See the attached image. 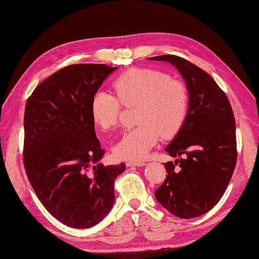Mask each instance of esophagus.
I'll return each instance as SVG.
<instances>
[{
	"instance_id": "34e87169",
	"label": "esophagus",
	"mask_w": 259,
	"mask_h": 259,
	"mask_svg": "<svg viewBox=\"0 0 259 259\" xmlns=\"http://www.w3.org/2000/svg\"><path fill=\"white\" fill-rule=\"evenodd\" d=\"M146 162L144 160H128L126 161V166H145Z\"/></svg>"
}]
</instances>
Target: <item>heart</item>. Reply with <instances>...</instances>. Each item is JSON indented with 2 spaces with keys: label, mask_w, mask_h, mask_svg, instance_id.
<instances>
[{
  "label": "heart",
  "mask_w": 259,
  "mask_h": 259,
  "mask_svg": "<svg viewBox=\"0 0 259 259\" xmlns=\"http://www.w3.org/2000/svg\"><path fill=\"white\" fill-rule=\"evenodd\" d=\"M112 87L117 96L98 91L91 99V115L98 128L104 131L115 128L122 104H138L136 122L139 124L121 137L114 147L118 157L144 158L160 136L171 138L184 125L189 109V90L184 81L161 70L134 68L118 75Z\"/></svg>",
  "instance_id": "1"
}]
</instances>
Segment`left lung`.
<instances>
[{
  "label": "left lung",
  "mask_w": 259,
  "mask_h": 259,
  "mask_svg": "<svg viewBox=\"0 0 259 259\" xmlns=\"http://www.w3.org/2000/svg\"><path fill=\"white\" fill-rule=\"evenodd\" d=\"M149 59L176 65L189 90L185 123L166 148L177 160L164 164L168 175L155 195L175 216H201L222 199L236 167L233 108L211 76L188 60L172 54Z\"/></svg>",
  "instance_id": "obj_1"
}]
</instances>
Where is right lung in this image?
Instances as JSON below:
<instances>
[{
	"label": "right lung",
	"mask_w": 259,
	"mask_h": 259,
	"mask_svg": "<svg viewBox=\"0 0 259 259\" xmlns=\"http://www.w3.org/2000/svg\"><path fill=\"white\" fill-rule=\"evenodd\" d=\"M117 68L71 64L51 74L27 98L24 169L37 198L54 218L72 228H90L114 201V180L124 162L104 167L95 131L91 99Z\"/></svg>",
	"instance_id": "add662e5"
}]
</instances>
